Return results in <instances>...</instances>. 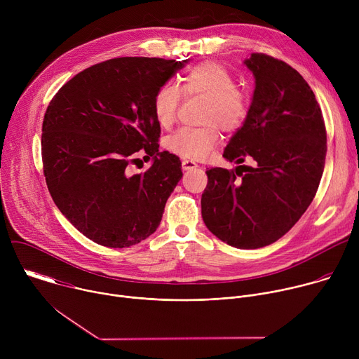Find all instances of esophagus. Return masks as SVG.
<instances>
[{
    "label": "esophagus",
    "mask_w": 359,
    "mask_h": 359,
    "mask_svg": "<svg viewBox=\"0 0 359 359\" xmlns=\"http://www.w3.org/2000/svg\"><path fill=\"white\" fill-rule=\"evenodd\" d=\"M182 168H183V170H190V169H196V168H198V165H197L194 161L183 159V161H182Z\"/></svg>",
    "instance_id": "1"
}]
</instances>
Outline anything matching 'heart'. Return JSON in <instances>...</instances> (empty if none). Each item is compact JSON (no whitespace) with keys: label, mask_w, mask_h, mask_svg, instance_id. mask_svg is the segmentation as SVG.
Wrapping results in <instances>:
<instances>
[{"label":"heart","mask_w":359,"mask_h":359,"mask_svg":"<svg viewBox=\"0 0 359 359\" xmlns=\"http://www.w3.org/2000/svg\"><path fill=\"white\" fill-rule=\"evenodd\" d=\"M184 97L204 99L201 128H182L165 140V147L189 161H201L219 144V128L226 133L238 130L248 115V96L236 85L234 75L215 61L191 67L182 78L180 89L162 85L153 97V115L162 128H170Z\"/></svg>","instance_id":"obj_1"}]
</instances>
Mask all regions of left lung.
Here are the masks:
<instances>
[{
    "label": "left lung",
    "mask_w": 359,
    "mask_h": 359,
    "mask_svg": "<svg viewBox=\"0 0 359 359\" xmlns=\"http://www.w3.org/2000/svg\"><path fill=\"white\" fill-rule=\"evenodd\" d=\"M255 89L244 125L223 158L255 166L206 170L201 217L222 241L260 248L283 237L316 197L327 155L321 108L305 79L284 61L251 54Z\"/></svg>",
    "instance_id": "1"
}]
</instances>
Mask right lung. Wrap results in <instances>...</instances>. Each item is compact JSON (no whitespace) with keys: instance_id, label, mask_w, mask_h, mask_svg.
<instances>
[{"instance_id":"1","label":"right lung","mask_w":359,"mask_h":359,"mask_svg":"<svg viewBox=\"0 0 359 359\" xmlns=\"http://www.w3.org/2000/svg\"><path fill=\"white\" fill-rule=\"evenodd\" d=\"M184 61L123 57L86 68L49 102L41 153L48 190L61 213L89 240L130 247L161 224L182 179V162L159 151L153 97ZM137 152L152 166L128 175Z\"/></svg>"}]
</instances>
